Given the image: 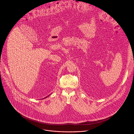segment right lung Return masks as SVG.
<instances>
[{"label":"right lung","mask_w":134,"mask_h":134,"mask_svg":"<svg viewBox=\"0 0 134 134\" xmlns=\"http://www.w3.org/2000/svg\"><path fill=\"white\" fill-rule=\"evenodd\" d=\"M49 96H50V94H49V95H48V96H47V97H45V98H43V99H45V98H47V97H49Z\"/></svg>","instance_id":"add662e5"}]
</instances>
